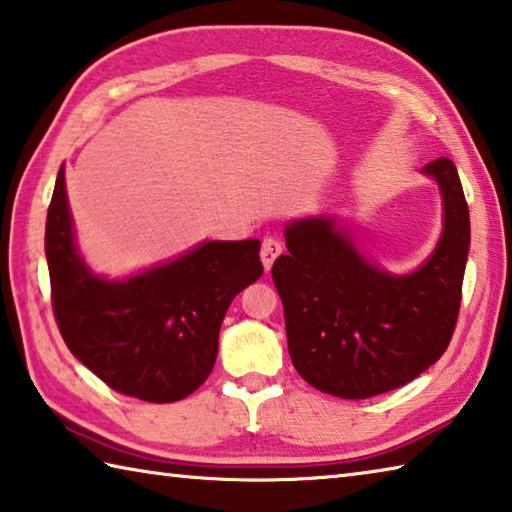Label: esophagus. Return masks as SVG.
Wrapping results in <instances>:
<instances>
[{
    "mask_svg": "<svg viewBox=\"0 0 512 512\" xmlns=\"http://www.w3.org/2000/svg\"><path fill=\"white\" fill-rule=\"evenodd\" d=\"M284 253V244L279 242L277 237H264L262 242V250H259V255H262V262H264V268L270 270V266H273L275 259Z\"/></svg>",
    "mask_w": 512,
    "mask_h": 512,
    "instance_id": "esophagus-1",
    "label": "esophagus"
}]
</instances>
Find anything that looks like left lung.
<instances>
[{"instance_id":"obj_1","label":"left lung","mask_w":512,"mask_h":512,"mask_svg":"<svg viewBox=\"0 0 512 512\" xmlns=\"http://www.w3.org/2000/svg\"><path fill=\"white\" fill-rule=\"evenodd\" d=\"M444 199V233L415 273L395 277L368 264L333 217L286 228L275 259L288 353L310 386L342 399L388 393L433 366L450 344L462 304L470 219L448 157L424 166Z\"/></svg>"}]
</instances>
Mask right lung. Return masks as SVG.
<instances>
[{
    "label": "right lung",
    "instance_id": "1",
    "mask_svg": "<svg viewBox=\"0 0 512 512\" xmlns=\"http://www.w3.org/2000/svg\"><path fill=\"white\" fill-rule=\"evenodd\" d=\"M259 239L204 242L124 282L93 275L77 255L64 166L46 217L55 322L79 362L128 397L170 404L206 382L230 302L264 273Z\"/></svg>",
    "mask_w": 512,
    "mask_h": 512
}]
</instances>
